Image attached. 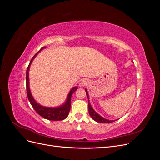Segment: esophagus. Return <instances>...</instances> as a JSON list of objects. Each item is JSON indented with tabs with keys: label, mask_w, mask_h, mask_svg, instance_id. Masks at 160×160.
Segmentation results:
<instances>
[{
	"label": "esophagus",
	"mask_w": 160,
	"mask_h": 160,
	"mask_svg": "<svg viewBox=\"0 0 160 160\" xmlns=\"http://www.w3.org/2000/svg\"><path fill=\"white\" fill-rule=\"evenodd\" d=\"M88 80H87V79H83V80H82L81 81V83H79V86L80 87H83V86L87 85H88Z\"/></svg>",
	"instance_id": "obj_1"
}]
</instances>
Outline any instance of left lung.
<instances>
[{"mask_svg": "<svg viewBox=\"0 0 160 160\" xmlns=\"http://www.w3.org/2000/svg\"><path fill=\"white\" fill-rule=\"evenodd\" d=\"M86 91V94L88 95V100H89V97H88V93L87 90L85 89ZM89 113L91 117L92 118L93 120H95V122H99V123H112L116 120H108V119H106L103 118L101 117L100 116L98 113H97L95 111H94V109L92 108V107L91 106L90 103H89Z\"/></svg>", "mask_w": 160, "mask_h": 160, "instance_id": "8db88e82", "label": "left lung"}]
</instances>
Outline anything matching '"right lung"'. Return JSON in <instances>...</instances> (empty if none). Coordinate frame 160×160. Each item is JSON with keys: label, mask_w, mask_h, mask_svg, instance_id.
Returning a JSON list of instances; mask_svg holds the SVG:
<instances>
[{"label": "right lung", "mask_w": 160, "mask_h": 160, "mask_svg": "<svg viewBox=\"0 0 160 160\" xmlns=\"http://www.w3.org/2000/svg\"><path fill=\"white\" fill-rule=\"evenodd\" d=\"M43 48H45V47H42L41 49L39 50H42ZM37 52L36 54L33 56L32 58V59L31 60V62L29 65H28L27 69V73H26V85H27V94L28 99L29 100L30 103L32 105V107L33 109L36 111V112L42 116V118H44L45 119L51 120V121H61V120H63L65 119L67 116L69 115V113L71 109V96L72 94L74 93V92L78 89L77 87H74L72 88L67 96V99L66 101V102L60 107L58 108H45L43 107V106H41V105L38 104L35 99H33L31 93V91L29 89V81H28V71H29V67L30 65L32 62V61L33 60L35 57L37 55Z\"/></svg>", "instance_id": "1"}]
</instances>
